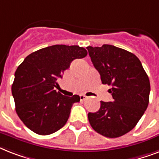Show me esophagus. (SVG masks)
<instances>
[{
    "mask_svg": "<svg viewBox=\"0 0 159 159\" xmlns=\"http://www.w3.org/2000/svg\"><path fill=\"white\" fill-rule=\"evenodd\" d=\"M86 98H87V97H86L85 95H80V100H81V101H84Z\"/></svg>",
    "mask_w": 159,
    "mask_h": 159,
    "instance_id": "esophagus-1",
    "label": "esophagus"
}]
</instances>
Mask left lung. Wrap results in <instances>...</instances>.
Returning a JSON list of instances; mask_svg holds the SVG:
<instances>
[{
  "label": "left lung",
  "mask_w": 159,
  "mask_h": 159,
  "mask_svg": "<svg viewBox=\"0 0 159 159\" xmlns=\"http://www.w3.org/2000/svg\"><path fill=\"white\" fill-rule=\"evenodd\" d=\"M102 84L111 86L113 101L101 102L99 111L88 113L92 129L107 138H117L133 129L148 107L150 82L134 53L104 44L87 47Z\"/></svg>",
  "instance_id": "left-lung-1"
}]
</instances>
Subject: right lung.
Instances as JSON below:
<instances>
[{
    "instance_id": "obj_1",
    "label": "right lung",
    "mask_w": 159,
    "mask_h": 159,
    "mask_svg": "<svg viewBox=\"0 0 159 159\" xmlns=\"http://www.w3.org/2000/svg\"><path fill=\"white\" fill-rule=\"evenodd\" d=\"M87 54L82 47L56 44L30 53L17 67L11 92L16 113L30 130L48 135L67 123L80 97H66L54 87H59L57 79L71 62Z\"/></svg>"
}]
</instances>
